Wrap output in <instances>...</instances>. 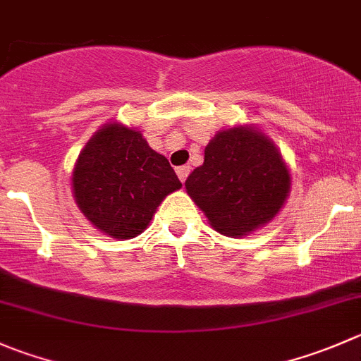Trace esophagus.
Here are the masks:
<instances>
[{"label":"esophagus","mask_w":361,"mask_h":361,"mask_svg":"<svg viewBox=\"0 0 361 361\" xmlns=\"http://www.w3.org/2000/svg\"><path fill=\"white\" fill-rule=\"evenodd\" d=\"M176 174H178V178H180L181 183H185V180H187L188 174H190V166H181V167H178Z\"/></svg>","instance_id":"34e87169"}]
</instances>
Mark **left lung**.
Returning a JSON list of instances; mask_svg holds the SVG:
<instances>
[{"instance_id":"1","label":"left lung","mask_w":361,"mask_h":361,"mask_svg":"<svg viewBox=\"0 0 361 361\" xmlns=\"http://www.w3.org/2000/svg\"><path fill=\"white\" fill-rule=\"evenodd\" d=\"M289 187L277 146L254 127L219 132L206 146L204 164L185 181L213 229L231 238L268 224L284 206Z\"/></svg>"}]
</instances>
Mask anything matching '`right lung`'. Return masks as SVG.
Returning a JSON list of instances; mask_svg holds the SVG:
<instances>
[{"label": "right lung", "instance_id": "add662e5", "mask_svg": "<svg viewBox=\"0 0 361 361\" xmlns=\"http://www.w3.org/2000/svg\"><path fill=\"white\" fill-rule=\"evenodd\" d=\"M181 181L167 159L141 132L107 123L77 159L72 192L90 222L116 240H130L148 227L153 213Z\"/></svg>", "mask_w": 361, "mask_h": 361}]
</instances>
